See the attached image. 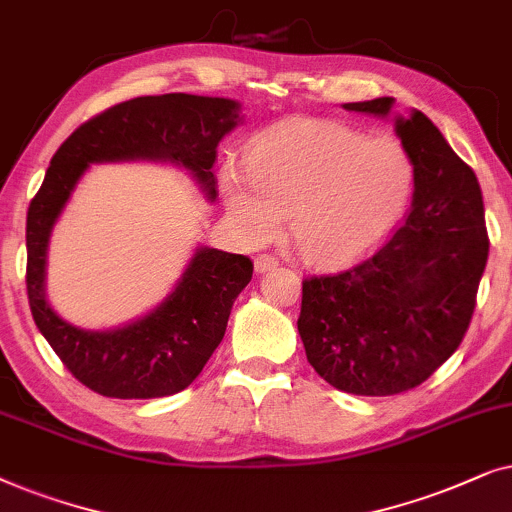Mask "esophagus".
<instances>
[{"label":"esophagus","mask_w":512,"mask_h":512,"mask_svg":"<svg viewBox=\"0 0 512 512\" xmlns=\"http://www.w3.org/2000/svg\"><path fill=\"white\" fill-rule=\"evenodd\" d=\"M278 267V257L276 255H269V252H264V255H257L255 257V271H260V274H264V271H271Z\"/></svg>","instance_id":"obj_1"}]
</instances>
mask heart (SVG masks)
Wrapping results in <instances>:
<instances>
[{"instance_id":"b5f03b06","label":"heart","mask_w":512,"mask_h":512,"mask_svg":"<svg viewBox=\"0 0 512 512\" xmlns=\"http://www.w3.org/2000/svg\"><path fill=\"white\" fill-rule=\"evenodd\" d=\"M245 170L222 173V194L250 241H269L288 215L290 238L306 262H356L403 217L414 163L393 138H367L323 119H295L255 140Z\"/></svg>"}]
</instances>
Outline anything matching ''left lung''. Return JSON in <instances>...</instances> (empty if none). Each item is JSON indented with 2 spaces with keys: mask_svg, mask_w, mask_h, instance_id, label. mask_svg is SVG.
<instances>
[{
  "mask_svg": "<svg viewBox=\"0 0 512 512\" xmlns=\"http://www.w3.org/2000/svg\"><path fill=\"white\" fill-rule=\"evenodd\" d=\"M391 105L377 98L344 107L384 117ZM395 133L414 163L405 222L353 267L302 281L306 360L327 384L356 395L412 391L459 349L489 255L473 168L424 112L395 121Z\"/></svg>",
  "mask_w": 512,
  "mask_h": 512,
  "instance_id": "8db88e82",
  "label": "left lung"
}]
</instances>
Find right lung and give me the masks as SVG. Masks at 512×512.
Wrapping results in <instances>:
<instances>
[{"label":"right lung","mask_w":512,"mask_h":512,"mask_svg":"<svg viewBox=\"0 0 512 512\" xmlns=\"http://www.w3.org/2000/svg\"><path fill=\"white\" fill-rule=\"evenodd\" d=\"M227 98L142 95L95 114L53 154L27 208L25 285L39 332L74 379L107 398H161L187 388L220 346L236 297L250 283L252 260L201 248L166 302L138 323L114 332H84L58 318L44 297L46 245L60 210L88 163L163 159L192 170L217 196V145L238 121Z\"/></svg>","instance_id":"right-lung-1"}]
</instances>
